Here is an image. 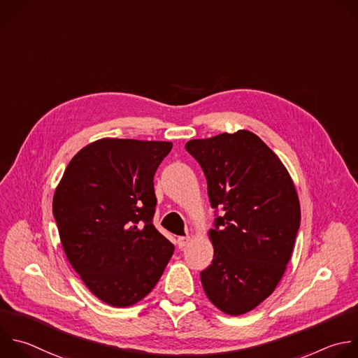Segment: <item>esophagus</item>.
<instances>
[{
  "label": "esophagus",
  "mask_w": 358,
  "mask_h": 358,
  "mask_svg": "<svg viewBox=\"0 0 358 358\" xmlns=\"http://www.w3.org/2000/svg\"><path fill=\"white\" fill-rule=\"evenodd\" d=\"M191 241V237L189 236H180L178 239H177V245H178V248L180 249H182L188 242Z\"/></svg>",
  "instance_id": "1"
}]
</instances>
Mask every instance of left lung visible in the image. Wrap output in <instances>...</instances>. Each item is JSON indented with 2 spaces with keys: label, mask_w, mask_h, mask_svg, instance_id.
<instances>
[{
  "label": "left lung",
  "mask_w": 358,
  "mask_h": 358,
  "mask_svg": "<svg viewBox=\"0 0 358 358\" xmlns=\"http://www.w3.org/2000/svg\"><path fill=\"white\" fill-rule=\"evenodd\" d=\"M208 182L212 208H222L212 264L201 273L208 299L239 316L267 299L291 260L301 223L295 184L278 156L253 132L241 129L187 142Z\"/></svg>",
  "instance_id": "1"
}]
</instances>
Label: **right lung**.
<instances>
[{
	"label": "right lung",
	"instance_id": "1",
	"mask_svg": "<svg viewBox=\"0 0 358 358\" xmlns=\"http://www.w3.org/2000/svg\"><path fill=\"white\" fill-rule=\"evenodd\" d=\"M171 142L103 138L83 148L56 187L53 215L71 267L102 302L127 308L160 280L174 246L155 227L153 177Z\"/></svg>",
	"mask_w": 358,
	"mask_h": 358
}]
</instances>
